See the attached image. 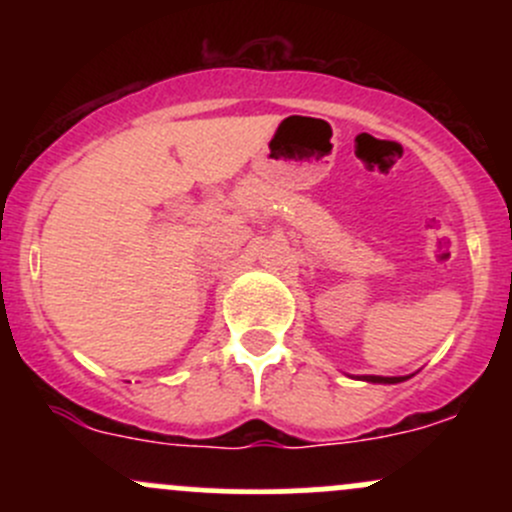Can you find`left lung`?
<instances>
[{
  "label": "left lung",
  "mask_w": 512,
  "mask_h": 512,
  "mask_svg": "<svg viewBox=\"0 0 512 512\" xmlns=\"http://www.w3.org/2000/svg\"><path fill=\"white\" fill-rule=\"evenodd\" d=\"M364 381H371V384H399V381H406L409 376H361Z\"/></svg>",
  "instance_id": "obj_1"
}]
</instances>
